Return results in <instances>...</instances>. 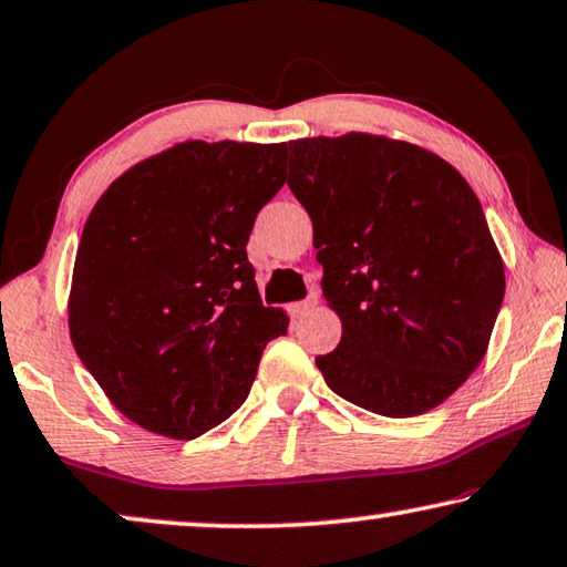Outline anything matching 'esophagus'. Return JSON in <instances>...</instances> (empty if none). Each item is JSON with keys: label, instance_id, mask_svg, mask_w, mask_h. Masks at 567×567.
<instances>
[{"label": "esophagus", "instance_id": "obj_1", "mask_svg": "<svg viewBox=\"0 0 567 567\" xmlns=\"http://www.w3.org/2000/svg\"><path fill=\"white\" fill-rule=\"evenodd\" d=\"M317 307V297H307L303 301H299V303H293V315L297 317H307L311 309Z\"/></svg>", "mask_w": 567, "mask_h": 567}]
</instances>
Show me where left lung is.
<instances>
[{"mask_svg":"<svg viewBox=\"0 0 567 567\" xmlns=\"http://www.w3.org/2000/svg\"><path fill=\"white\" fill-rule=\"evenodd\" d=\"M289 153L342 322L338 348L317 358L327 385L399 420L440 406L486 355L504 301L478 196L440 155L381 135L303 137Z\"/></svg>","mask_w":567,"mask_h":567,"instance_id":"obj_1","label":"left lung"}]
</instances>
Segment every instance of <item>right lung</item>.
<instances>
[{
    "label": "right lung",
    "instance_id": "obj_1",
    "mask_svg": "<svg viewBox=\"0 0 567 567\" xmlns=\"http://www.w3.org/2000/svg\"><path fill=\"white\" fill-rule=\"evenodd\" d=\"M286 143L186 141L125 171L81 233L69 330L130 422L194 440L243 406L286 311L248 260L258 212L284 186Z\"/></svg>",
    "mask_w": 567,
    "mask_h": 567
}]
</instances>
